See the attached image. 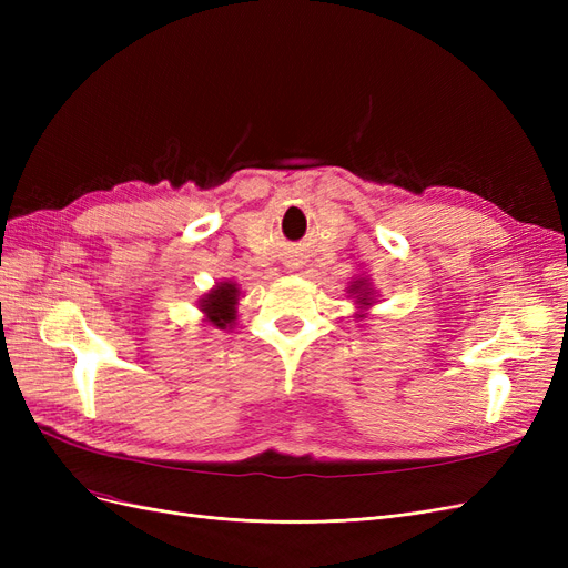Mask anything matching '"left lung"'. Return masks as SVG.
<instances>
[{"label": "left lung", "instance_id": "left-lung-1", "mask_svg": "<svg viewBox=\"0 0 568 568\" xmlns=\"http://www.w3.org/2000/svg\"><path fill=\"white\" fill-rule=\"evenodd\" d=\"M346 294L355 301V307H357L355 317H357V320L367 317V315H369V307L376 303V298H374V288H372L369 280H367V277H355V280L348 284V291H346Z\"/></svg>", "mask_w": 568, "mask_h": 568}]
</instances>
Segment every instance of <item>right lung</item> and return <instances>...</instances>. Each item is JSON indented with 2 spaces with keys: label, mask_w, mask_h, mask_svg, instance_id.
<instances>
[{
  "label": "right lung",
  "mask_w": 568,
  "mask_h": 568,
  "mask_svg": "<svg viewBox=\"0 0 568 568\" xmlns=\"http://www.w3.org/2000/svg\"><path fill=\"white\" fill-rule=\"evenodd\" d=\"M239 298H242V288L232 280L217 282L211 291H205L199 298V311L203 313V322H209L213 329H234Z\"/></svg>",
  "instance_id": "1"
}]
</instances>
